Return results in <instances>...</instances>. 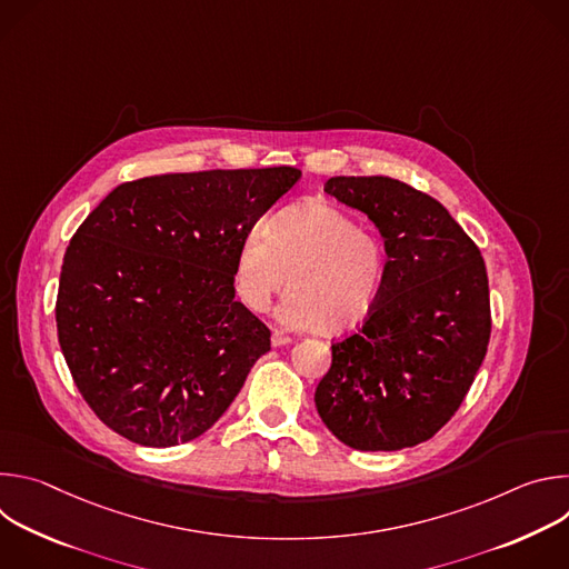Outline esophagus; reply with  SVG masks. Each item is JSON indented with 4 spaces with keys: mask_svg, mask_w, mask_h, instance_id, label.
<instances>
[{
    "mask_svg": "<svg viewBox=\"0 0 569 569\" xmlns=\"http://www.w3.org/2000/svg\"><path fill=\"white\" fill-rule=\"evenodd\" d=\"M290 342H292V338L286 336L283 331H272V347H274V349L286 347V345H290Z\"/></svg>",
    "mask_w": 569,
    "mask_h": 569,
    "instance_id": "1",
    "label": "esophagus"
}]
</instances>
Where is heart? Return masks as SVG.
I'll return each mask as SVG.
<instances>
[{
	"label": "heart",
	"mask_w": 569,
	"mask_h": 569,
	"mask_svg": "<svg viewBox=\"0 0 569 569\" xmlns=\"http://www.w3.org/2000/svg\"><path fill=\"white\" fill-rule=\"evenodd\" d=\"M387 274L385 248L345 211L310 202L281 211L240 242L233 286L261 312L288 286L279 319L295 329L345 331L373 308Z\"/></svg>",
	"instance_id": "heart-1"
}]
</instances>
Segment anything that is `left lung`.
<instances>
[{
	"mask_svg": "<svg viewBox=\"0 0 569 569\" xmlns=\"http://www.w3.org/2000/svg\"><path fill=\"white\" fill-rule=\"evenodd\" d=\"M323 191L369 216L389 261L362 327L331 345L317 412L349 448H412L455 417L489 349L483 259L441 202L400 180L342 176Z\"/></svg>",
	"mask_w": 569,
	"mask_h": 569,
	"instance_id": "left-lung-1",
	"label": "left lung"
}]
</instances>
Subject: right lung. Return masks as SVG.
I'll list each match as a JSON object with an SVG mask.
<instances>
[{
	"label": "right lung",
	"mask_w": 569,
	"mask_h": 569,
	"mask_svg": "<svg viewBox=\"0 0 569 569\" xmlns=\"http://www.w3.org/2000/svg\"><path fill=\"white\" fill-rule=\"evenodd\" d=\"M295 167L152 176L119 184L64 252L56 327L71 378L117 435L171 448L231 405L270 329L233 299V263Z\"/></svg>",
	"instance_id": "right-lung-1"
}]
</instances>
